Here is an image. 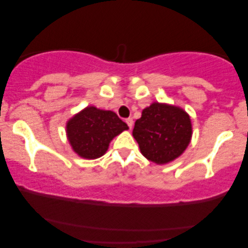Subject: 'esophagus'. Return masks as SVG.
<instances>
[{
  "label": "esophagus",
  "instance_id": "esophagus-1",
  "mask_svg": "<svg viewBox=\"0 0 248 248\" xmlns=\"http://www.w3.org/2000/svg\"><path fill=\"white\" fill-rule=\"evenodd\" d=\"M125 122H126L127 126L130 127V130H131L132 126H133V120H132V118H126V120H125Z\"/></svg>",
  "mask_w": 248,
  "mask_h": 248
}]
</instances>
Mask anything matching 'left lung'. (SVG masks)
Returning <instances> with one entry per match:
<instances>
[{"mask_svg":"<svg viewBox=\"0 0 248 248\" xmlns=\"http://www.w3.org/2000/svg\"><path fill=\"white\" fill-rule=\"evenodd\" d=\"M133 137L141 154L155 164L165 165L178 158L188 147L192 123L181 107L154 103L135 122Z\"/></svg>","mask_w":248,"mask_h":248,"instance_id":"obj_1","label":"left lung"}]
</instances>
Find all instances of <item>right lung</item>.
<instances>
[{"label":"right lung","instance_id":"add662e5","mask_svg":"<svg viewBox=\"0 0 248 248\" xmlns=\"http://www.w3.org/2000/svg\"><path fill=\"white\" fill-rule=\"evenodd\" d=\"M128 130L114 111L88 106L66 123V135L71 147L84 159H97L106 154L110 141Z\"/></svg>","mask_w":248,"mask_h":248}]
</instances>
